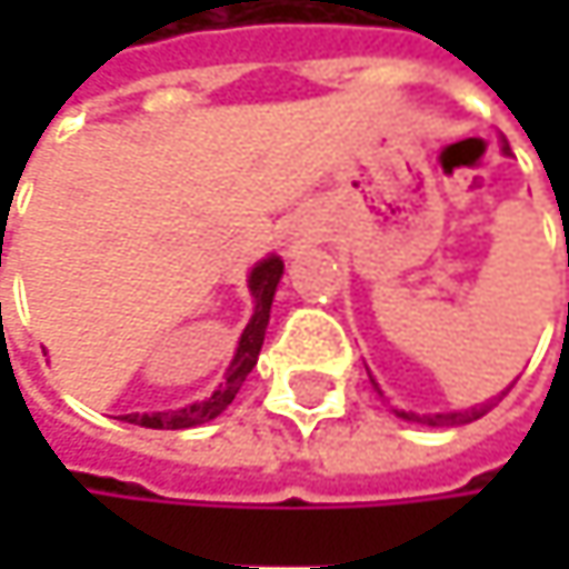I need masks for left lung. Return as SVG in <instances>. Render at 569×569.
<instances>
[{"instance_id": "8db88e82", "label": "left lung", "mask_w": 569, "mask_h": 569, "mask_svg": "<svg viewBox=\"0 0 569 569\" xmlns=\"http://www.w3.org/2000/svg\"><path fill=\"white\" fill-rule=\"evenodd\" d=\"M508 151V148H505ZM508 396V392H501ZM501 396L478 405V408H468V411H438V415H415V411H396L398 418H408V421H418V425H431V428H445V425H468V421H478L481 415H488L495 408V401H501Z\"/></svg>"}]
</instances>
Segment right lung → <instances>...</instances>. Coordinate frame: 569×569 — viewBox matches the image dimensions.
Returning <instances> with one entry per match:
<instances>
[{"label":"right lung","mask_w":569,"mask_h":569,"mask_svg":"<svg viewBox=\"0 0 569 569\" xmlns=\"http://www.w3.org/2000/svg\"><path fill=\"white\" fill-rule=\"evenodd\" d=\"M283 277V260L280 257H267L253 267L250 273V296H253V316L237 342V356L227 369V379L220 382V389L203 401H193L187 408H177V411H151V415H124V421L131 425H141V428H197L210 418H217L233 398L240 392V386L247 382V376L253 372L257 366V356L263 349V336H267V326H270V306H273V292L277 283Z\"/></svg>","instance_id":"obj_1"}]
</instances>
